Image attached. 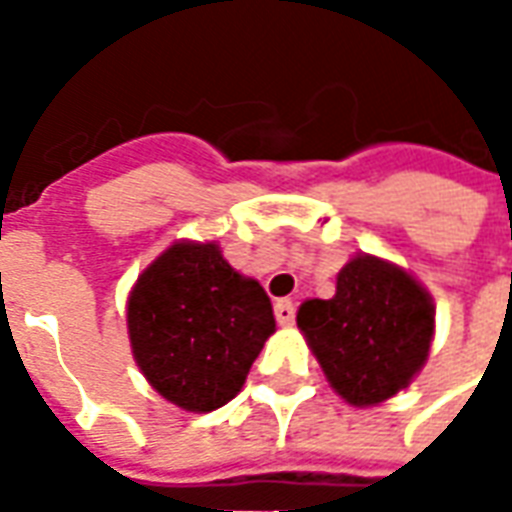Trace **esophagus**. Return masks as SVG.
I'll return each mask as SVG.
<instances>
[{
    "label": "esophagus",
    "instance_id": "1",
    "mask_svg": "<svg viewBox=\"0 0 512 512\" xmlns=\"http://www.w3.org/2000/svg\"><path fill=\"white\" fill-rule=\"evenodd\" d=\"M274 315H277L279 326H290V323L296 321V307H293V301H277V304H274Z\"/></svg>",
    "mask_w": 512,
    "mask_h": 512
}]
</instances>
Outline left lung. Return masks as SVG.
<instances>
[{
	"instance_id": "obj_1",
	"label": "left lung",
	"mask_w": 512,
	"mask_h": 512,
	"mask_svg": "<svg viewBox=\"0 0 512 512\" xmlns=\"http://www.w3.org/2000/svg\"><path fill=\"white\" fill-rule=\"evenodd\" d=\"M296 321L334 392L373 406L425 365L433 304L406 271L362 255L340 271L334 299L304 301Z\"/></svg>"
}]
</instances>
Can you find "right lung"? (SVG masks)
<instances>
[{
    "mask_svg": "<svg viewBox=\"0 0 512 512\" xmlns=\"http://www.w3.org/2000/svg\"><path fill=\"white\" fill-rule=\"evenodd\" d=\"M274 326L266 290L241 277L216 244L169 246L128 299L136 365L186 411L233 400Z\"/></svg>",
    "mask_w": 512,
    "mask_h": 512,
    "instance_id": "obj_1",
    "label": "right lung"
}]
</instances>
